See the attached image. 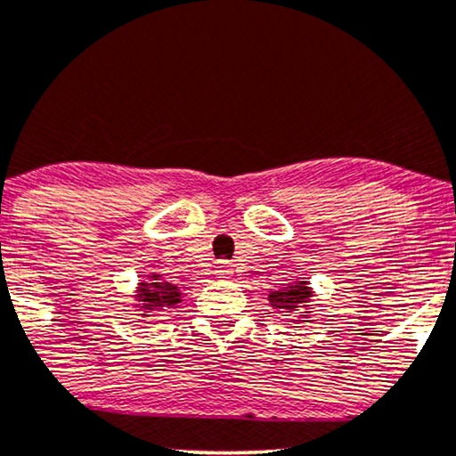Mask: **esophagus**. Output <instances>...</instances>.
<instances>
[{"mask_svg": "<svg viewBox=\"0 0 456 456\" xmlns=\"http://www.w3.org/2000/svg\"><path fill=\"white\" fill-rule=\"evenodd\" d=\"M233 265L229 263V261H218L216 263V275L218 278H229V275L233 273Z\"/></svg>", "mask_w": 456, "mask_h": 456, "instance_id": "obj_1", "label": "esophagus"}]
</instances>
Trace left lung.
Wrapping results in <instances>:
<instances>
[{"label": "left lung", "instance_id": "left-lung-1", "mask_svg": "<svg viewBox=\"0 0 456 456\" xmlns=\"http://www.w3.org/2000/svg\"><path fill=\"white\" fill-rule=\"evenodd\" d=\"M311 297V290L309 286L305 284V281H298L295 286H286L281 288V290H275L269 295V303L273 309H281L286 311V314H290V311H297V307H301V305L307 301Z\"/></svg>", "mask_w": 456, "mask_h": 456}]
</instances>
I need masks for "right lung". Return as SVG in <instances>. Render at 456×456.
<instances>
[{
	"label": "right lung",
	"mask_w": 456,
	"mask_h": 456,
	"mask_svg": "<svg viewBox=\"0 0 456 456\" xmlns=\"http://www.w3.org/2000/svg\"><path fill=\"white\" fill-rule=\"evenodd\" d=\"M158 280V278H153ZM141 295L145 297L147 301V309L155 311L158 307H175V305L181 301V292L176 290V286L172 284H164V281H151V284H142L138 288Z\"/></svg>",
	"instance_id": "right-lung-1"
}]
</instances>
